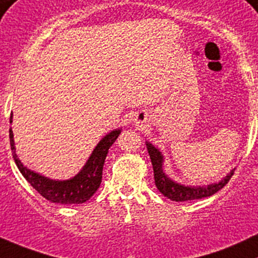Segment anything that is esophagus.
Wrapping results in <instances>:
<instances>
[{
    "label": "esophagus",
    "mask_w": 258,
    "mask_h": 258,
    "mask_svg": "<svg viewBox=\"0 0 258 258\" xmlns=\"http://www.w3.org/2000/svg\"><path fill=\"white\" fill-rule=\"evenodd\" d=\"M143 120H144V118L142 117V116H138V117H136V118H135L136 123H141V122H143Z\"/></svg>",
    "instance_id": "1"
}]
</instances>
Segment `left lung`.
I'll return each instance as SVG.
<instances>
[{
    "instance_id": "8db88e82",
    "label": "left lung",
    "mask_w": 258,
    "mask_h": 258,
    "mask_svg": "<svg viewBox=\"0 0 258 258\" xmlns=\"http://www.w3.org/2000/svg\"><path fill=\"white\" fill-rule=\"evenodd\" d=\"M147 149H148L149 157H151L153 170H154V181L155 186L164 195L165 197L170 198L171 201L175 202H183V201H191V200H200V198L209 197L214 195L216 192L219 191L228 183L230 177L233 176L235 169L230 170L226 176L223 177L222 180L218 182L211 183V185L205 186H189L182 185V183L176 182V181L171 180L168 175L164 172V155L157 147H154L151 142H146Z\"/></svg>"
}]
</instances>
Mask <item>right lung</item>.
Returning a JSON list of instances; mask_svg holds the SVG:
<instances>
[{"instance_id":"right-lung-1","label":"right lung","mask_w":258,"mask_h":258,"mask_svg":"<svg viewBox=\"0 0 258 258\" xmlns=\"http://www.w3.org/2000/svg\"><path fill=\"white\" fill-rule=\"evenodd\" d=\"M12 117L13 116L11 115L10 123H12ZM120 134L121 128H116L109 132L106 136H104L100 140V142L95 146L94 151L92 152L90 157L88 158L87 163L84 164L82 170L69 180L49 179V177L27 168L16 153L12 128H10V142L13 159L16 161L19 171L22 172L24 179L42 197H45L47 201L52 203L79 205V203L87 202L97 192L99 186H100L101 177H103V166L106 154L109 152V148L117 140Z\"/></svg>"}]
</instances>
